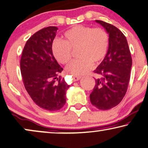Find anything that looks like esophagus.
<instances>
[{"mask_svg": "<svg viewBox=\"0 0 148 148\" xmlns=\"http://www.w3.org/2000/svg\"><path fill=\"white\" fill-rule=\"evenodd\" d=\"M72 78H73V80L74 81H78V80H79L81 78V76H75V75H74L73 77H72Z\"/></svg>", "mask_w": 148, "mask_h": 148, "instance_id": "esophagus-1", "label": "esophagus"}]
</instances>
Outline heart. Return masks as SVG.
<instances>
[{
  "label": "heart",
  "mask_w": 148,
  "mask_h": 148,
  "mask_svg": "<svg viewBox=\"0 0 148 148\" xmlns=\"http://www.w3.org/2000/svg\"><path fill=\"white\" fill-rule=\"evenodd\" d=\"M64 41L55 39L51 51L56 60L67 64L72 59L71 49H76L79 57L68 66V72L74 75L86 74L93 64L101 63L107 56L109 46V36L105 30L88 26L76 25L64 33Z\"/></svg>",
  "instance_id": "b5f03b06"
}]
</instances>
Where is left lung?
Returning a JSON list of instances; mask_svg holds the SVG:
<instances>
[{"label": "left lung", "mask_w": 148, "mask_h": 148, "mask_svg": "<svg viewBox=\"0 0 148 148\" xmlns=\"http://www.w3.org/2000/svg\"><path fill=\"white\" fill-rule=\"evenodd\" d=\"M109 36L107 56L95 70L100 78L90 95L92 105L100 110L113 108L123 99L130 79L132 59L127 41L121 31L103 21L96 20Z\"/></svg>", "instance_id": "obj_1"}]
</instances>
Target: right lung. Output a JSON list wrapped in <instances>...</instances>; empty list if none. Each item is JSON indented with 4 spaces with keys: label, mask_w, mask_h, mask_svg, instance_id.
<instances>
[{
    "label": "right lung",
    "mask_w": 148,
    "mask_h": 148,
    "mask_svg": "<svg viewBox=\"0 0 148 148\" xmlns=\"http://www.w3.org/2000/svg\"><path fill=\"white\" fill-rule=\"evenodd\" d=\"M58 29L56 27H47L33 34L25 43L20 62L23 81L28 94L37 105L50 111L63 107L70 87L64 78H58L63 68L51 51Z\"/></svg>",
    "instance_id": "1"
}]
</instances>
